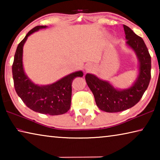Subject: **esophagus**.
Masks as SVG:
<instances>
[{
  "mask_svg": "<svg viewBox=\"0 0 160 160\" xmlns=\"http://www.w3.org/2000/svg\"><path fill=\"white\" fill-rule=\"evenodd\" d=\"M92 69V66H90V65H88V66H86L85 68V72H89Z\"/></svg>",
  "mask_w": 160,
  "mask_h": 160,
  "instance_id": "esophagus-1",
  "label": "esophagus"
}]
</instances>
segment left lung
<instances>
[{
  "label": "left lung",
  "instance_id": "8db88e82",
  "mask_svg": "<svg viewBox=\"0 0 160 160\" xmlns=\"http://www.w3.org/2000/svg\"><path fill=\"white\" fill-rule=\"evenodd\" d=\"M123 29L126 44L134 51L139 62L138 74L133 84L122 90L93 74L85 75L86 82L92 92L97 106L109 113L122 112L135 106L147 90L151 78V57L144 41L128 26L123 25Z\"/></svg>",
  "mask_w": 160,
  "mask_h": 160
}]
</instances>
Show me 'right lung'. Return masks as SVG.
<instances>
[{
    "label": "right lung",
    "instance_id": "1",
    "mask_svg": "<svg viewBox=\"0 0 160 160\" xmlns=\"http://www.w3.org/2000/svg\"><path fill=\"white\" fill-rule=\"evenodd\" d=\"M47 28V26L35 27L18 44L12 68V77L16 92L27 107L44 114L61 115L70 109L72 80L83 76L82 70L72 72L50 85H39L29 79L23 68V47L28 37L40 29Z\"/></svg>",
    "mask_w": 160,
    "mask_h": 160
}]
</instances>
